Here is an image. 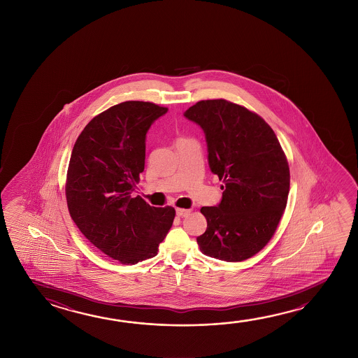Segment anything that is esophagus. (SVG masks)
I'll return each mask as SVG.
<instances>
[{"mask_svg":"<svg viewBox=\"0 0 358 358\" xmlns=\"http://www.w3.org/2000/svg\"><path fill=\"white\" fill-rule=\"evenodd\" d=\"M191 213V210H185V208H177L176 215L180 217H187Z\"/></svg>","mask_w":358,"mask_h":358,"instance_id":"esophagus-1","label":"esophagus"}]
</instances>
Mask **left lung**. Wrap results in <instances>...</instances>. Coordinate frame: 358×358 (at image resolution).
I'll list each match as a JSON object with an SVG mask.
<instances>
[{
	"label": "left lung",
	"instance_id": "obj_1",
	"mask_svg": "<svg viewBox=\"0 0 358 358\" xmlns=\"http://www.w3.org/2000/svg\"><path fill=\"white\" fill-rule=\"evenodd\" d=\"M183 116L203 131L208 166L223 182L217 206L202 207L207 229L197 237L206 256L240 262L259 252L287 205L289 169L264 118L226 100L199 101Z\"/></svg>",
	"mask_w": 358,
	"mask_h": 358
}]
</instances>
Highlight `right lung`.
<instances>
[{
	"label": "right lung",
	"mask_w": 358,
	"mask_h": 358,
	"mask_svg": "<svg viewBox=\"0 0 358 358\" xmlns=\"http://www.w3.org/2000/svg\"><path fill=\"white\" fill-rule=\"evenodd\" d=\"M169 108L126 101L92 118L72 150L66 182L71 217L92 245L123 264L157 255L175 218L132 197L145 170L146 135Z\"/></svg>",
	"instance_id": "add662e5"
}]
</instances>
